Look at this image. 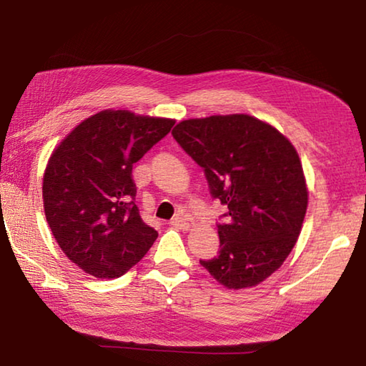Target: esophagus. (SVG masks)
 <instances>
[{
    "label": "esophagus",
    "mask_w": 366,
    "mask_h": 366,
    "mask_svg": "<svg viewBox=\"0 0 366 366\" xmlns=\"http://www.w3.org/2000/svg\"><path fill=\"white\" fill-rule=\"evenodd\" d=\"M169 224L172 227H176V229H182V231H187V229L190 227L189 221L185 219V218H182V216H174V218L169 221Z\"/></svg>",
    "instance_id": "esophagus-1"
}]
</instances>
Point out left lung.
Segmentation results:
<instances>
[{
    "mask_svg": "<svg viewBox=\"0 0 366 366\" xmlns=\"http://www.w3.org/2000/svg\"><path fill=\"white\" fill-rule=\"evenodd\" d=\"M172 135L229 209L218 224L219 255L200 264L227 289L258 286L286 262L305 219L308 187L295 147L249 114L185 119Z\"/></svg>",
    "mask_w": 366,
    "mask_h": 366,
    "instance_id": "8db88e82",
    "label": "left lung"
}]
</instances>
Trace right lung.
Segmentation results:
<instances>
[{"label": "right lung", "instance_id": "obj_1", "mask_svg": "<svg viewBox=\"0 0 366 366\" xmlns=\"http://www.w3.org/2000/svg\"><path fill=\"white\" fill-rule=\"evenodd\" d=\"M169 117L103 109L77 124L43 172V209L59 249L98 280L122 276L158 232L134 203L132 164L174 126Z\"/></svg>", "mask_w": 366, "mask_h": 366}]
</instances>
